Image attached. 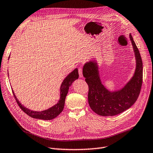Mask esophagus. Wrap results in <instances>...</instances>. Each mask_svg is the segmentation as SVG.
<instances>
[{
  "mask_svg": "<svg viewBox=\"0 0 153 153\" xmlns=\"http://www.w3.org/2000/svg\"><path fill=\"white\" fill-rule=\"evenodd\" d=\"M78 72H79V75L80 77H82L83 75H82V69H81V67H79L78 69Z\"/></svg>",
  "mask_w": 153,
  "mask_h": 153,
  "instance_id": "esophagus-1",
  "label": "esophagus"
}]
</instances>
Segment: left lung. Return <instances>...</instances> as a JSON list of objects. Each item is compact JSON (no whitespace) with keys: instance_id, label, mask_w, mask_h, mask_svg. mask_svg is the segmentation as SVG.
<instances>
[{"instance_id":"left-lung-1","label":"left lung","mask_w":153,"mask_h":153,"mask_svg":"<svg viewBox=\"0 0 153 153\" xmlns=\"http://www.w3.org/2000/svg\"><path fill=\"white\" fill-rule=\"evenodd\" d=\"M129 37L136 60V68L131 79L122 89L111 92L103 85L96 61L87 62L83 66V76L89 87V105L99 115L108 117L120 114L132 106L139 97L143 83V61L132 35Z\"/></svg>"}]
</instances>
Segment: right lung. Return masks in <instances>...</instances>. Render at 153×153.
I'll use <instances>...</instances> for the list:
<instances>
[{"label": "right lung", "mask_w": 153, "mask_h": 153, "mask_svg": "<svg viewBox=\"0 0 153 153\" xmlns=\"http://www.w3.org/2000/svg\"><path fill=\"white\" fill-rule=\"evenodd\" d=\"M78 77H79L78 69L76 68V69H75L72 72H71L65 78V79L63 81V82H62L60 88V97L59 102L54 106H53L52 107H51V108L46 110H43L41 111H33L26 108V107H25L23 105H21V103H20L19 100L17 99L13 89L12 91H13L14 97L16 100L17 103H18V105L20 107V108L23 111L25 114H26L27 115H29L30 117L34 118L42 119L44 120H50L53 119V118L57 117L62 111V110H63L64 104H65V100L66 98V96L67 94L68 91H69V86H71L72 83L76 79H77Z\"/></svg>", "instance_id": "add662e5"}]
</instances>
